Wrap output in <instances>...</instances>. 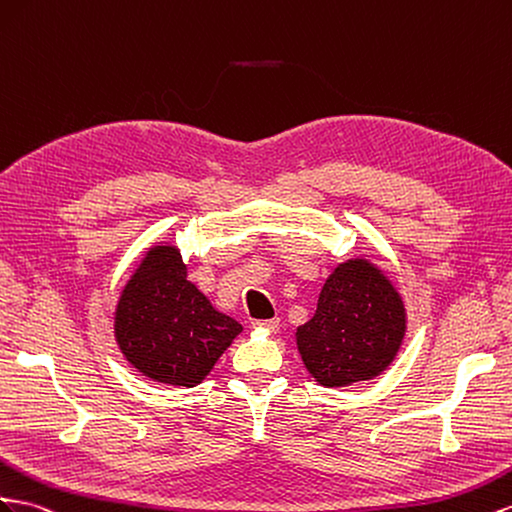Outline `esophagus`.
<instances>
[{
	"instance_id": "1",
	"label": "esophagus",
	"mask_w": 512,
	"mask_h": 512,
	"mask_svg": "<svg viewBox=\"0 0 512 512\" xmlns=\"http://www.w3.org/2000/svg\"><path fill=\"white\" fill-rule=\"evenodd\" d=\"M252 327L256 329H265L269 334H275V331L280 329V319H269V321H254Z\"/></svg>"
}]
</instances>
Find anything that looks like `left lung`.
Here are the masks:
<instances>
[{"label":"left lung","instance_id":"obj_1","mask_svg":"<svg viewBox=\"0 0 512 512\" xmlns=\"http://www.w3.org/2000/svg\"><path fill=\"white\" fill-rule=\"evenodd\" d=\"M403 297L379 267L351 258L325 280L312 319L297 327V349L325 388L370 381L388 368L403 344Z\"/></svg>","mask_w":512,"mask_h":512}]
</instances>
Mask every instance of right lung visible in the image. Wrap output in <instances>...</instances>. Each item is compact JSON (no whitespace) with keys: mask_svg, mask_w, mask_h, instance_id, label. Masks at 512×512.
Segmentation results:
<instances>
[{"mask_svg":"<svg viewBox=\"0 0 512 512\" xmlns=\"http://www.w3.org/2000/svg\"><path fill=\"white\" fill-rule=\"evenodd\" d=\"M241 331L187 280L183 256L170 243L148 247L114 312L127 362L148 379L183 388L202 383Z\"/></svg>","mask_w":512,"mask_h":512,"instance_id":"obj_1","label":"right lung"}]
</instances>
